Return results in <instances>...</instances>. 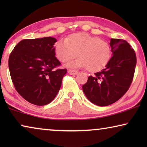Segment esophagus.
<instances>
[{
  "label": "esophagus",
  "instance_id": "obj_1",
  "mask_svg": "<svg viewBox=\"0 0 147 147\" xmlns=\"http://www.w3.org/2000/svg\"><path fill=\"white\" fill-rule=\"evenodd\" d=\"M68 73L71 74V75H76V74H78V71L74 69H69L68 70Z\"/></svg>",
  "mask_w": 147,
  "mask_h": 147
}]
</instances>
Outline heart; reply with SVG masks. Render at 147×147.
<instances>
[{
  "label": "heart",
  "mask_w": 147,
  "mask_h": 147,
  "mask_svg": "<svg viewBox=\"0 0 147 147\" xmlns=\"http://www.w3.org/2000/svg\"><path fill=\"white\" fill-rule=\"evenodd\" d=\"M55 54L60 61L65 63L78 56L80 58L67 63L73 67L87 68L96 72L105 67L112 56L111 46L100 37L86 33L72 34L65 41L55 45Z\"/></svg>",
  "instance_id": "obj_1"
}]
</instances>
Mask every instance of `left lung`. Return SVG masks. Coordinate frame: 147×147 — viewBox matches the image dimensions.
Masks as SVG:
<instances>
[{
    "label": "left lung",
    "mask_w": 147,
    "mask_h": 147,
    "mask_svg": "<svg viewBox=\"0 0 147 147\" xmlns=\"http://www.w3.org/2000/svg\"><path fill=\"white\" fill-rule=\"evenodd\" d=\"M112 57L105 69L90 76L82 86L92 103L106 106L114 103L127 92L132 83L136 64L135 52L121 39H111Z\"/></svg>",
    "instance_id": "1"
}]
</instances>
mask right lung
I'll return each mask as SVG.
<instances>
[{"mask_svg":"<svg viewBox=\"0 0 147 147\" xmlns=\"http://www.w3.org/2000/svg\"><path fill=\"white\" fill-rule=\"evenodd\" d=\"M55 38L23 39L9 59L10 74L18 93L30 103L44 106L53 100L61 88L66 69L55 57Z\"/></svg>","mask_w":147,"mask_h":147,"instance_id":"add662e5","label":"right lung"}]
</instances>
